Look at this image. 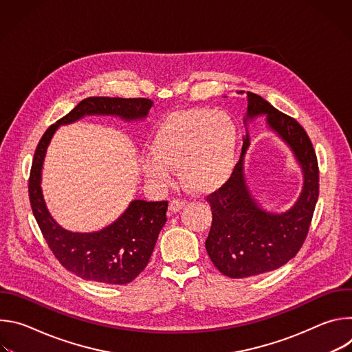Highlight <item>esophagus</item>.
Segmentation results:
<instances>
[{"label": "esophagus", "instance_id": "esophagus-1", "mask_svg": "<svg viewBox=\"0 0 352 352\" xmlns=\"http://www.w3.org/2000/svg\"><path fill=\"white\" fill-rule=\"evenodd\" d=\"M186 205L185 199H174L171 200V204L168 206V214H175L177 212H179L184 206Z\"/></svg>", "mask_w": 352, "mask_h": 352}]
</instances>
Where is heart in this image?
Wrapping results in <instances>:
<instances>
[{
  "label": "heart",
  "mask_w": 352,
  "mask_h": 352,
  "mask_svg": "<svg viewBox=\"0 0 352 352\" xmlns=\"http://www.w3.org/2000/svg\"><path fill=\"white\" fill-rule=\"evenodd\" d=\"M152 157L140 163L144 177L157 186L178 167L182 184L199 193L212 192L228 178L236 152V126L223 111L192 109L167 116L148 142Z\"/></svg>",
  "instance_id": "1"
}]
</instances>
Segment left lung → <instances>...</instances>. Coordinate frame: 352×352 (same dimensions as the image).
Listing matches in <instances>:
<instances>
[{"instance_id": "obj_1", "label": "left lung", "mask_w": 352, "mask_h": 352, "mask_svg": "<svg viewBox=\"0 0 352 352\" xmlns=\"http://www.w3.org/2000/svg\"><path fill=\"white\" fill-rule=\"evenodd\" d=\"M263 114L267 116L269 128L288 144L302 168L304 188L289 210L280 214L263 210L245 182L243 156L249 147L246 135L231 177L206 197L213 214L206 250L213 265L231 278L263 274L291 261L308 235L319 196L318 159L305 129L263 97L248 91L245 125Z\"/></svg>"}]
</instances>
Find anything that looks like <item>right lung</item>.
Masks as SVG:
<instances>
[{
  "instance_id": "add662e5",
  "label": "right lung",
  "mask_w": 352,
  "mask_h": 352,
  "mask_svg": "<svg viewBox=\"0 0 352 352\" xmlns=\"http://www.w3.org/2000/svg\"><path fill=\"white\" fill-rule=\"evenodd\" d=\"M148 98L87 97L41 136L29 177V200L41 234L57 261L78 277L103 284L124 285L135 280L147 266L167 221V200H133L111 226L97 232H71L58 226L48 213L41 193V168L47 146L60 125L85 116H117L125 121L142 120L152 109Z\"/></svg>"
}]
</instances>
